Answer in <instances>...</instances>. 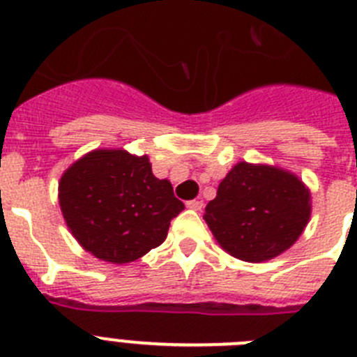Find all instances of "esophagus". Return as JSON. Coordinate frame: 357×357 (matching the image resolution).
<instances>
[{"mask_svg": "<svg viewBox=\"0 0 357 357\" xmlns=\"http://www.w3.org/2000/svg\"><path fill=\"white\" fill-rule=\"evenodd\" d=\"M185 206H188V209L202 211V207H204V202H202V200H189V202H185Z\"/></svg>", "mask_w": 357, "mask_h": 357, "instance_id": "obj_1", "label": "esophagus"}]
</instances>
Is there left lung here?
I'll list each match as a JSON object with an SVG mask.
<instances>
[{
  "mask_svg": "<svg viewBox=\"0 0 357 357\" xmlns=\"http://www.w3.org/2000/svg\"><path fill=\"white\" fill-rule=\"evenodd\" d=\"M311 216V193L298 176L268 164L238 162L218 185L204 220L225 252L263 263L288 250Z\"/></svg>",
  "mask_w": 357,
  "mask_h": 357,
  "instance_id": "1",
  "label": "left lung"
}]
</instances>
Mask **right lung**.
<instances>
[{
  "instance_id": "obj_1",
  "label": "right lung",
  "mask_w": 357,
  "mask_h": 357,
  "mask_svg": "<svg viewBox=\"0 0 357 357\" xmlns=\"http://www.w3.org/2000/svg\"><path fill=\"white\" fill-rule=\"evenodd\" d=\"M59 204L84 250L114 264L159 247L184 209L169 181L151 173L148 155L127 150H93L71 164L59 182Z\"/></svg>"
}]
</instances>
